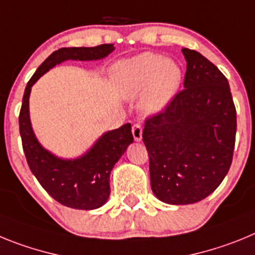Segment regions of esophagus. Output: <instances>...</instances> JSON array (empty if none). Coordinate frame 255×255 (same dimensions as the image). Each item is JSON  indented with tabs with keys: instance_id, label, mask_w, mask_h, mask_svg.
<instances>
[{
	"instance_id": "esophagus-1",
	"label": "esophagus",
	"mask_w": 255,
	"mask_h": 255,
	"mask_svg": "<svg viewBox=\"0 0 255 255\" xmlns=\"http://www.w3.org/2000/svg\"><path fill=\"white\" fill-rule=\"evenodd\" d=\"M132 136H134L135 141H140L143 138V129H141L140 124H135L132 126Z\"/></svg>"
}]
</instances>
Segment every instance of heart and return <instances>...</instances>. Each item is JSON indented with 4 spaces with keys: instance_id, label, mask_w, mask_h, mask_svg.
Returning a JSON list of instances; mask_svg holds the SVG:
<instances>
[{
    "instance_id": "b5f03b06",
    "label": "heart",
    "mask_w": 255,
    "mask_h": 255,
    "mask_svg": "<svg viewBox=\"0 0 255 255\" xmlns=\"http://www.w3.org/2000/svg\"><path fill=\"white\" fill-rule=\"evenodd\" d=\"M115 89L126 100L139 94L140 110L147 116L162 114L181 89L182 67L164 56L144 52L114 67Z\"/></svg>"
}]
</instances>
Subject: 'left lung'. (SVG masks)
I'll return each mask as SVG.
<instances>
[{"mask_svg":"<svg viewBox=\"0 0 255 255\" xmlns=\"http://www.w3.org/2000/svg\"><path fill=\"white\" fill-rule=\"evenodd\" d=\"M184 91L145 121L153 194L167 204L197 203L218 188L233 162L236 110L225 75L199 52L182 48Z\"/></svg>","mask_w":255,"mask_h":255,"instance_id":"1","label":"left lung"}]
</instances>
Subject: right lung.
<instances>
[{
    "label": "right lung",
    "mask_w": 255,
    "mask_h": 255,
    "mask_svg": "<svg viewBox=\"0 0 255 255\" xmlns=\"http://www.w3.org/2000/svg\"><path fill=\"white\" fill-rule=\"evenodd\" d=\"M115 49L114 44L97 47L60 48L46 58L28 82L22 97L19 116V129L22 149L29 168L42 188L58 203L74 209H97L110 197V175L115 163L134 141L131 125L125 124L119 129L102 134L87 152L76 158H61L47 150L38 141L30 123L29 97L31 87L49 69L67 60L96 61L107 57Z\"/></svg>",
    "instance_id": "1"
}]
</instances>
